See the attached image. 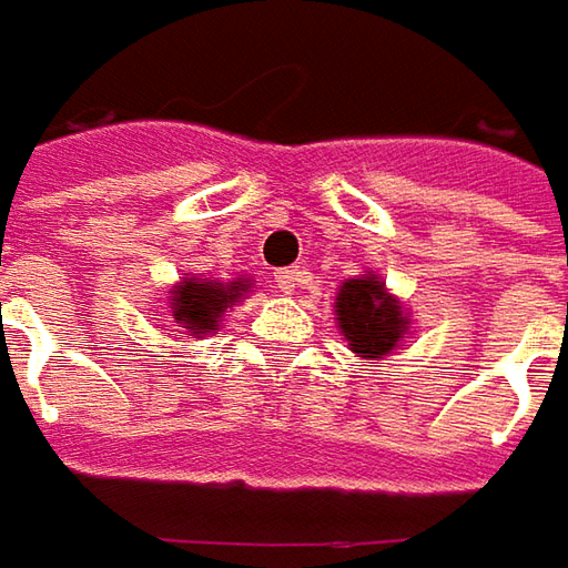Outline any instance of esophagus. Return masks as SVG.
Here are the masks:
<instances>
[{
    "label": "esophagus",
    "mask_w": 568,
    "mask_h": 568,
    "mask_svg": "<svg viewBox=\"0 0 568 568\" xmlns=\"http://www.w3.org/2000/svg\"><path fill=\"white\" fill-rule=\"evenodd\" d=\"M306 277V271L300 268V265H294V268H281L274 271V281H277V287L284 291V294H294L300 287V281Z\"/></svg>",
    "instance_id": "34e87169"
}]
</instances>
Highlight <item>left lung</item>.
Listing matches in <instances>:
<instances>
[{
    "mask_svg": "<svg viewBox=\"0 0 568 568\" xmlns=\"http://www.w3.org/2000/svg\"><path fill=\"white\" fill-rule=\"evenodd\" d=\"M335 323L355 357L374 364L389 357L409 335V313L389 294L377 271L348 277L335 294Z\"/></svg>",
    "mask_w": 568,
    "mask_h": 568,
    "instance_id": "left-lung-1",
    "label": "left lung"
}]
</instances>
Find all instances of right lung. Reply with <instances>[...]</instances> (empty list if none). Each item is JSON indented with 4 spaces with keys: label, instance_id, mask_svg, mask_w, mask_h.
Listing matches in <instances>:
<instances>
[{
    "label": "right lung",
    "instance_id": "obj_1",
    "mask_svg": "<svg viewBox=\"0 0 568 568\" xmlns=\"http://www.w3.org/2000/svg\"><path fill=\"white\" fill-rule=\"evenodd\" d=\"M252 291V277H233V281H211V277H182L175 287H169V316L182 332L204 338L220 328L223 313L233 310L245 294Z\"/></svg>",
    "mask_w": 568,
    "mask_h": 568
}]
</instances>
